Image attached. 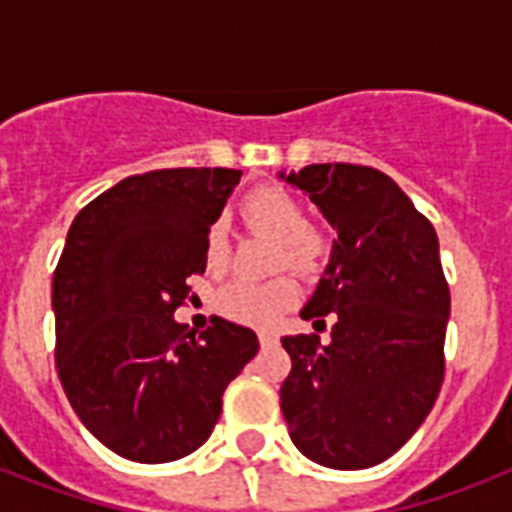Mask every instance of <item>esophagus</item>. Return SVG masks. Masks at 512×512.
<instances>
[{"label":"esophagus","instance_id":"1","mask_svg":"<svg viewBox=\"0 0 512 512\" xmlns=\"http://www.w3.org/2000/svg\"><path fill=\"white\" fill-rule=\"evenodd\" d=\"M260 342H263V345H273V342H279V335H276V332H268V329H263V332H260Z\"/></svg>","mask_w":512,"mask_h":512}]
</instances>
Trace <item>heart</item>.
Listing matches in <instances>:
<instances>
[{
    "label": "heart",
    "instance_id": "b5f03b06",
    "mask_svg": "<svg viewBox=\"0 0 512 512\" xmlns=\"http://www.w3.org/2000/svg\"><path fill=\"white\" fill-rule=\"evenodd\" d=\"M241 212L249 225L279 241V265L311 276L324 265L327 239L313 231L305 217L303 204L284 191L281 185H257L241 201ZM228 257V239L223 225L215 223L207 231L209 268H223ZM297 303V287L292 279H273L265 284L231 281L217 295V311L225 319L239 321L247 327H273L284 313Z\"/></svg>",
    "mask_w": 512,
    "mask_h": 512
}]
</instances>
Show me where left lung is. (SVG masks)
<instances>
[{"instance_id":"obj_1","label":"left lung","mask_w":512,"mask_h":512,"mask_svg":"<svg viewBox=\"0 0 512 512\" xmlns=\"http://www.w3.org/2000/svg\"><path fill=\"white\" fill-rule=\"evenodd\" d=\"M337 231L319 287L300 311L332 340L287 335L281 385L289 438L324 468L380 465L417 433L444 382L449 287L436 228L388 175L358 164L279 172ZM327 327V324H324Z\"/></svg>"}]
</instances>
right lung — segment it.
Wrapping results in <instances>:
<instances>
[{"label":"right lung","mask_w":512,"mask_h":512,"mask_svg":"<svg viewBox=\"0 0 512 512\" xmlns=\"http://www.w3.org/2000/svg\"><path fill=\"white\" fill-rule=\"evenodd\" d=\"M239 180L220 167L124 177L68 228L52 276L55 366L84 428L124 460L196 452L260 348L252 329L217 316L201 335L175 321Z\"/></svg>","instance_id":"1"}]
</instances>
